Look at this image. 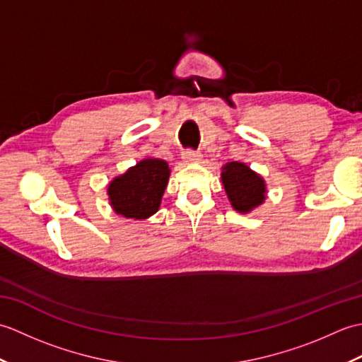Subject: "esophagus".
Here are the masks:
<instances>
[{
	"instance_id": "obj_1",
	"label": "esophagus",
	"mask_w": 362,
	"mask_h": 362,
	"mask_svg": "<svg viewBox=\"0 0 362 362\" xmlns=\"http://www.w3.org/2000/svg\"><path fill=\"white\" fill-rule=\"evenodd\" d=\"M201 152L199 151H194V149H187L182 152V158L185 161H199L201 160Z\"/></svg>"
}]
</instances>
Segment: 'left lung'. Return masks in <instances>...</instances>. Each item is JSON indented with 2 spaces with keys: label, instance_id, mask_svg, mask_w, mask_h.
I'll return each instance as SVG.
<instances>
[{
  "label": "left lung",
  "instance_id": "8db88e82",
  "mask_svg": "<svg viewBox=\"0 0 362 362\" xmlns=\"http://www.w3.org/2000/svg\"><path fill=\"white\" fill-rule=\"evenodd\" d=\"M222 183L233 209L247 213L264 201V182L244 163L232 161L224 166Z\"/></svg>",
  "mask_w": 362,
  "mask_h": 362
}]
</instances>
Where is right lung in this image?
Returning <instances> with one entry per match:
<instances>
[{"label":"right lung","instance_id":"1","mask_svg":"<svg viewBox=\"0 0 362 362\" xmlns=\"http://www.w3.org/2000/svg\"><path fill=\"white\" fill-rule=\"evenodd\" d=\"M168 179L169 168L165 160H143L110 183L112 206L124 218H149L158 210Z\"/></svg>","mask_w":362,"mask_h":362}]
</instances>
